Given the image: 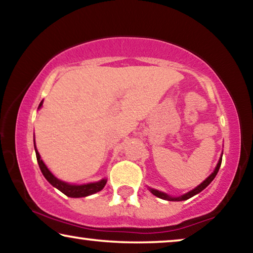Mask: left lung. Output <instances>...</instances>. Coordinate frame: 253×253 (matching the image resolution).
<instances>
[{"instance_id": "1", "label": "left lung", "mask_w": 253, "mask_h": 253, "mask_svg": "<svg viewBox=\"0 0 253 253\" xmlns=\"http://www.w3.org/2000/svg\"><path fill=\"white\" fill-rule=\"evenodd\" d=\"M221 162H222V156H221V158L219 159V163H218V165H216V167H215L214 172H213V173L211 174V175H210V176L208 177V179H206V180L204 181V182L201 183V184H199L198 187L195 188L194 190H191V191H189V193H187V194L182 195V196H180V197H170V196H169V195H167V194H165V193H162V191H158V190H156V189H150V191H151L152 194L155 195V196H157V197H159V198L165 199V201H173V202L186 201V199H188V198H190V197L195 196V195L198 194V193H201L202 190H204L205 188L208 187L209 184L212 182L213 179H214L216 174H218V170H219V169H220V166H221Z\"/></svg>"}]
</instances>
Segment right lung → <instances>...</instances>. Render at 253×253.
<instances>
[{
	"instance_id": "add662e5",
	"label": "right lung",
	"mask_w": 253,
	"mask_h": 253,
	"mask_svg": "<svg viewBox=\"0 0 253 253\" xmlns=\"http://www.w3.org/2000/svg\"><path fill=\"white\" fill-rule=\"evenodd\" d=\"M42 105V102L39 105V108ZM34 148H35V141H34ZM35 154H37V159H38V164L40 166V169L42 174L45 179L48 180V182L54 186L57 189L62 191L64 195L69 197H86L89 196V195H92L97 191H101L103 188H104L106 180H101L98 182H94V183H87V184H81V186H76V184H69L64 181H60L52 175L50 170L47 169V166L44 165V163L42 162V159L39 155V152L37 149H35Z\"/></svg>"
}]
</instances>
